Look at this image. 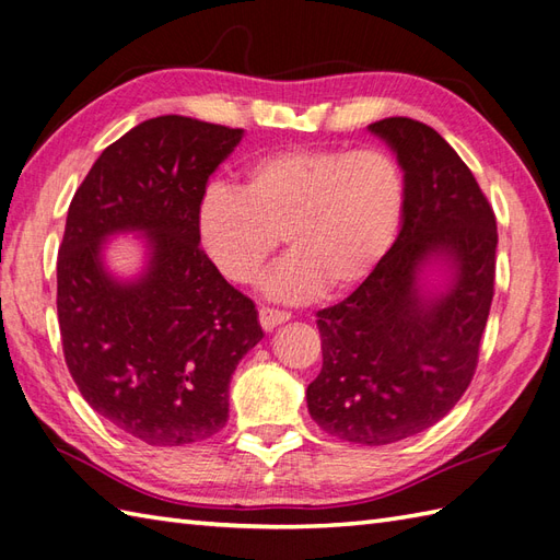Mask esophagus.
I'll return each instance as SVG.
<instances>
[{
  "label": "esophagus",
  "instance_id": "34e87169",
  "mask_svg": "<svg viewBox=\"0 0 560 560\" xmlns=\"http://www.w3.org/2000/svg\"><path fill=\"white\" fill-rule=\"evenodd\" d=\"M289 319H291L289 312L275 310V307H260V324H262L265 331H271V328L283 324V322H289Z\"/></svg>",
  "mask_w": 560,
  "mask_h": 560
}]
</instances>
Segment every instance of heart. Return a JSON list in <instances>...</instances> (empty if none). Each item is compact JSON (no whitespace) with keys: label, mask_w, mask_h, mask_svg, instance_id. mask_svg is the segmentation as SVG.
Returning a JSON list of instances; mask_svg holds the SVG:
<instances>
[{"label":"heart","mask_w":560,"mask_h":560,"mask_svg":"<svg viewBox=\"0 0 560 560\" xmlns=\"http://www.w3.org/2000/svg\"><path fill=\"white\" fill-rule=\"evenodd\" d=\"M407 198L405 172L383 149H285L255 158L241 191L212 182L198 200V236L222 275L250 283L283 234L291 253L265 293L303 303L371 277L390 250Z\"/></svg>","instance_id":"1"}]
</instances>
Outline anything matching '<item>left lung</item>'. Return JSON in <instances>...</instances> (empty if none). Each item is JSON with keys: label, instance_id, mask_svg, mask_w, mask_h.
<instances>
[{"label": "left lung", "instance_id": "left-lung-1", "mask_svg": "<svg viewBox=\"0 0 560 560\" xmlns=\"http://www.w3.org/2000/svg\"><path fill=\"white\" fill-rule=\"evenodd\" d=\"M369 130L405 170L402 229L371 277L317 312L324 364L307 385L328 435L390 444L447 417L472 381L497 269V218L468 165L433 127L385 118ZM447 259L451 291L423 299L418 275Z\"/></svg>", "mask_w": 560, "mask_h": 560}]
</instances>
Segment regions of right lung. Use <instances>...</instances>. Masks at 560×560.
I'll return each instance as SVG.
<instances>
[{"label": "right lung", "mask_w": 560, "mask_h": 560, "mask_svg": "<svg viewBox=\"0 0 560 560\" xmlns=\"http://www.w3.org/2000/svg\"><path fill=\"white\" fill-rule=\"evenodd\" d=\"M243 130L184 116L137 125L96 158L68 208L56 310L70 376L88 405L153 447L220 433L229 381L262 338L255 303L198 246V200ZM143 231L152 260L120 284L101 241Z\"/></svg>", "instance_id": "add662e5"}]
</instances>
